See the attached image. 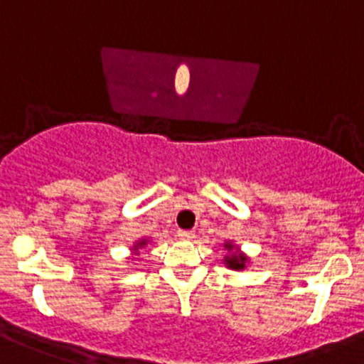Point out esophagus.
<instances>
[{
	"instance_id": "1",
	"label": "esophagus",
	"mask_w": 364,
	"mask_h": 364,
	"mask_svg": "<svg viewBox=\"0 0 364 364\" xmlns=\"http://www.w3.org/2000/svg\"><path fill=\"white\" fill-rule=\"evenodd\" d=\"M178 237H179V239H181V240H192L193 237H196V233H193L192 230H179Z\"/></svg>"
}]
</instances>
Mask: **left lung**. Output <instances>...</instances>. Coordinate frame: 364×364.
<instances>
[{
  "label": "left lung",
  "mask_w": 364,
  "mask_h": 364,
  "mask_svg": "<svg viewBox=\"0 0 364 364\" xmlns=\"http://www.w3.org/2000/svg\"><path fill=\"white\" fill-rule=\"evenodd\" d=\"M233 249H235V246H233L232 242L224 244V250L230 251V255H226V257H224V264H226L230 269H235V271L246 269L247 257L244 253H240V251H237V250L233 252Z\"/></svg>",
  "instance_id": "8db88e82"
}]
</instances>
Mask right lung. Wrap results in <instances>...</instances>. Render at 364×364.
I'll return each instance as SVG.
<instances>
[{"label":"right lung","mask_w":364,"mask_h":364,"mask_svg":"<svg viewBox=\"0 0 364 364\" xmlns=\"http://www.w3.org/2000/svg\"><path fill=\"white\" fill-rule=\"evenodd\" d=\"M147 242H149L147 239H141V240H138V242L134 244V251H138V250H140V247H144L145 244H147Z\"/></svg>","instance_id":"right-lung-1"}]
</instances>
